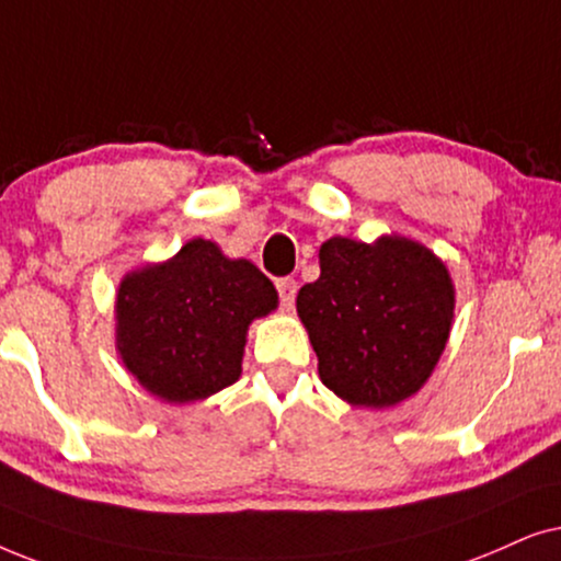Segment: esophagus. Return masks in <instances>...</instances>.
Returning <instances> with one entry per match:
<instances>
[{"instance_id":"esophagus-1","label":"esophagus","mask_w":561,"mask_h":561,"mask_svg":"<svg viewBox=\"0 0 561 561\" xmlns=\"http://www.w3.org/2000/svg\"><path fill=\"white\" fill-rule=\"evenodd\" d=\"M276 293H279V302L282 308H293L295 305V297H297V282L293 276H285V279L276 282Z\"/></svg>"}]
</instances>
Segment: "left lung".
Returning a JSON list of instances; mask_svg holds the SVG:
<instances>
[{
  "label": "left lung",
  "mask_w": 561,
  "mask_h": 561,
  "mask_svg": "<svg viewBox=\"0 0 561 561\" xmlns=\"http://www.w3.org/2000/svg\"><path fill=\"white\" fill-rule=\"evenodd\" d=\"M297 312L328 390L351 405L390 408L421 390L442 358L454 285L442 261L408 238H331Z\"/></svg>",
  "instance_id": "8db88e82"
}]
</instances>
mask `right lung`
<instances>
[{
  "label": "right lung",
  "mask_w": 561,
  "mask_h": 561,
  "mask_svg": "<svg viewBox=\"0 0 561 561\" xmlns=\"http://www.w3.org/2000/svg\"><path fill=\"white\" fill-rule=\"evenodd\" d=\"M276 308V289L251 261L194 238L167 264L123 279L117 348L156 398L194 402L241 377L245 331Z\"/></svg>",
  "instance_id": "right-lung-1"
}]
</instances>
